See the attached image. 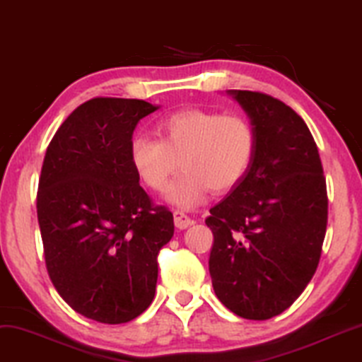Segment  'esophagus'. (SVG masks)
<instances>
[{
  "label": "esophagus",
  "instance_id": "1",
  "mask_svg": "<svg viewBox=\"0 0 362 362\" xmlns=\"http://www.w3.org/2000/svg\"><path fill=\"white\" fill-rule=\"evenodd\" d=\"M173 221H175V227L182 228V230L187 227H190L192 223H194V221H192L189 215H187L185 212H182V210H175V212H173Z\"/></svg>",
  "mask_w": 362,
  "mask_h": 362
}]
</instances>
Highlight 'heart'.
Segmentation results:
<instances>
[{
    "label": "heart",
    "mask_w": 362,
    "mask_h": 362,
    "mask_svg": "<svg viewBox=\"0 0 362 362\" xmlns=\"http://www.w3.org/2000/svg\"><path fill=\"white\" fill-rule=\"evenodd\" d=\"M155 132L158 140L132 139V168L147 189L163 192L182 165L184 172L170 185L167 200L185 210L202 204L209 190L223 194L239 185L257 152L252 123L214 110H177L160 118Z\"/></svg>",
    "instance_id": "1"
}]
</instances>
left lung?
I'll return each instance as SVG.
<instances>
[{
  "label": "left lung",
  "mask_w": 362,
  "mask_h": 362,
  "mask_svg": "<svg viewBox=\"0 0 362 362\" xmlns=\"http://www.w3.org/2000/svg\"><path fill=\"white\" fill-rule=\"evenodd\" d=\"M257 134L252 167L215 207L209 271L218 300L265 321L303 294L321 259L327 190L317 145L291 107L271 95L227 90Z\"/></svg>",
  "instance_id": "obj_1"
}]
</instances>
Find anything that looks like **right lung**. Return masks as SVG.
<instances>
[{
	"label": "right lung",
	"mask_w": 362,
	"mask_h": 362,
	"mask_svg": "<svg viewBox=\"0 0 362 362\" xmlns=\"http://www.w3.org/2000/svg\"><path fill=\"white\" fill-rule=\"evenodd\" d=\"M158 110L144 100L91 98L49 141L36 212L54 289L73 310L123 324L152 304L157 255L173 215L155 205L130 163L132 136Z\"/></svg>",
	"instance_id": "obj_1"
}]
</instances>
